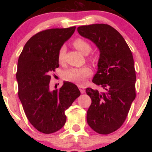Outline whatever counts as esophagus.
Instances as JSON below:
<instances>
[{"label": "esophagus", "mask_w": 152, "mask_h": 152, "mask_svg": "<svg viewBox=\"0 0 152 152\" xmlns=\"http://www.w3.org/2000/svg\"><path fill=\"white\" fill-rule=\"evenodd\" d=\"M78 88L80 89L81 93H84L85 92V87L84 86H81V85H79Z\"/></svg>", "instance_id": "obj_1"}]
</instances>
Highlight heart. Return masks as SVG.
Here are the masks:
<instances>
[{"label":"heart","mask_w":152,"mask_h":152,"mask_svg":"<svg viewBox=\"0 0 152 152\" xmlns=\"http://www.w3.org/2000/svg\"><path fill=\"white\" fill-rule=\"evenodd\" d=\"M73 45L77 50L84 55H88L91 51V45L84 39L77 38L73 41ZM66 52V47L63 45L58 53V61L62 62ZM92 74V70L88 66L81 68H71L64 72L63 77L65 80L76 84H82L86 82V79Z\"/></svg>","instance_id":"obj_1"}]
</instances>
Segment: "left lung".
I'll return each instance as SVG.
<instances>
[{
	"label": "left lung",
	"mask_w": 152,
	"mask_h": 152,
	"mask_svg": "<svg viewBox=\"0 0 152 152\" xmlns=\"http://www.w3.org/2000/svg\"><path fill=\"white\" fill-rule=\"evenodd\" d=\"M77 31L98 48V68L93 82L106 91L86 89L92 101L87 111V122L99 134H111L125 121L136 97V76L132 51L122 35L109 25L80 26Z\"/></svg>",
	"instance_id": "1"
}]
</instances>
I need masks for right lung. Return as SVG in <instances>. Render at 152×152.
Here are the masks:
<instances>
[{"mask_svg":"<svg viewBox=\"0 0 152 152\" xmlns=\"http://www.w3.org/2000/svg\"><path fill=\"white\" fill-rule=\"evenodd\" d=\"M75 28L38 32L27 41L18 58V97L31 124L43 134H53L63 127L65 111L81 94L77 86L69 82H64L59 90H50V73L59 66V49Z\"/></svg>","mask_w":152,"mask_h":152,"instance_id":"obj_1","label":"right lung"}]
</instances>
